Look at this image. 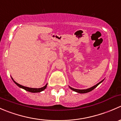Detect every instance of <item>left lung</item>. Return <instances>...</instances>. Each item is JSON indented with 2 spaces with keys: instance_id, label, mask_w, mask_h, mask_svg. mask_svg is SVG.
Instances as JSON below:
<instances>
[{
  "instance_id": "1",
  "label": "left lung",
  "mask_w": 121,
  "mask_h": 121,
  "mask_svg": "<svg viewBox=\"0 0 121 121\" xmlns=\"http://www.w3.org/2000/svg\"><path fill=\"white\" fill-rule=\"evenodd\" d=\"M103 81H104V80H102V81H100V82H99V83H98L97 84H96V85H94V86H92V87L90 88L86 89V90H77V89L73 88L71 87V86H69V88L71 89V90H73V91H75V92H78V93H80V94L87 93V92H90V91H92V90H93L95 88L97 87V86L99 85V84L100 83H101V82H102Z\"/></svg>"
}]
</instances>
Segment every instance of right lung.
Wrapping results in <instances>:
<instances>
[{"mask_svg": "<svg viewBox=\"0 0 121 121\" xmlns=\"http://www.w3.org/2000/svg\"><path fill=\"white\" fill-rule=\"evenodd\" d=\"M12 79L13 80V81H14V82L18 86H19L20 88H22L24 89V90H25L26 91H29V92H33V93H35V92H41L42 91H43V90H44L46 88V87H47V84H46V85H45L44 86H43V87L42 88H29V87H27V86H23V85H20V84L17 83L16 82H15V81L13 80V79L12 78Z\"/></svg>", "mask_w": 121, "mask_h": 121, "instance_id": "1", "label": "right lung"}]
</instances>
